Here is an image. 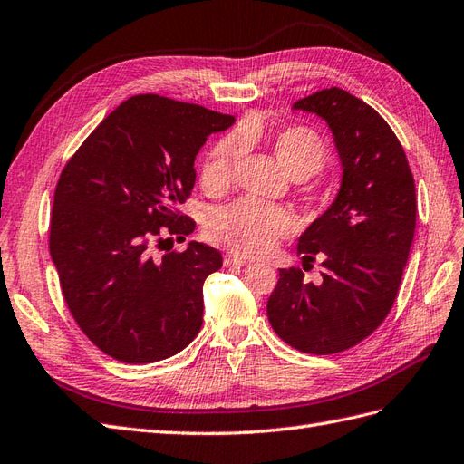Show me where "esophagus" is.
<instances>
[{
  "label": "esophagus",
  "instance_id": "1",
  "mask_svg": "<svg viewBox=\"0 0 464 464\" xmlns=\"http://www.w3.org/2000/svg\"><path fill=\"white\" fill-rule=\"evenodd\" d=\"M223 262H225V266H246V264H250V260L246 256H241V255H237V253L225 255Z\"/></svg>",
  "mask_w": 464,
  "mask_h": 464
}]
</instances>
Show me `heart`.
<instances>
[{"label":"heart","instance_id":"heart-1","mask_svg":"<svg viewBox=\"0 0 464 464\" xmlns=\"http://www.w3.org/2000/svg\"><path fill=\"white\" fill-rule=\"evenodd\" d=\"M253 141V130L225 136L211 150L202 167L204 187L211 192L227 188L237 163ZM272 150L277 163L291 179L305 180L319 173L328 161L324 140L307 126H289L280 130L272 141ZM291 231H294V219L285 209L256 200H237L223 206L211 211L206 221V235L209 241L246 256L266 255Z\"/></svg>","mask_w":464,"mask_h":464}]
</instances>
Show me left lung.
Returning a JSON list of instances; mask_svg holds the SVG:
<instances>
[{
    "label": "left lung",
    "mask_w": 464,
    "mask_h": 464,
    "mask_svg": "<svg viewBox=\"0 0 464 464\" xmlns=\"http://www.w3.org/2000/svg\"><path fill=\"white\" fill-rule=\"evenodd\" d=\"M294 109L328 124L342 182L297 243L303 269L322 260V282L307 283L301 268H282L266 311L291 348L328 355L360 343L387 319L414 239L416 187L399 138L362 99L330 87Z\"/></svg>",
    "instance_id": "left-lung-1"
}]
</instances>
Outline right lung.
I'll return each mask as SVG.
<instances>
[{
  "instance_id": "1",
  "label": "right lung",
  "mask_w": 464,
  "mask_h": 464,
  "mask_svg": "<svg viewBox=\"0 0 464 464\" xmlns=\"http://www.w3.org/2000/svg\"><path fill=\"white\" fill-rule=\"evenodd\" d=\"M229 114L159 95L116 107L65 163L50 216V255L83 334L124 363L179 353L202 328L206 277L221 253L190 241L153 255L196 223L177 206L190 196L194 159Z\"/></svg>"
}]
</instances>
